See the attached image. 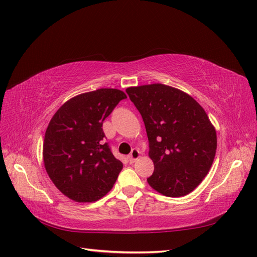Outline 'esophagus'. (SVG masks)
Returning a JSON list of instances; mask_svg holds the SVG:
<instances>
[{
    "instance_id": "34e87169",
    "label": "esophagus",
    "mask_w": 257,
    "mask_h": 257,
    "mask_svg": "<svg viewBox=\"0 0 257 257\" xmlns=\"http://www.w3.org/2000/svg\"><path fill=\"white\" fill-rule=\"evenodd\" d=\"M139 157H140V152H139V150H138V149H136V148H134V149L132 150V152H130V155L128 156V159H129V161H130V162H135L136 160L138 159Z\"/></svg>"
}]
</instances>
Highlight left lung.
Segmentation results:
<instances>
[{
	"label": "left lung",
	"instance_id": "1",
	"mask_svg": "<svg viewBox=\"0 0 257 257\" xmlns=\"http://www.w3.org/2000/svg\"><path fill=\"white\" fill-rule=\"evenodd\" d=\"M125 92L148 136L155 171L147 181L170 198L192 192L216 152V133L204 109L185 92L162 84L130 87Z\"/></svg>",
	"mask_w": 257,
	"mask_h": 257
}]
</instances>
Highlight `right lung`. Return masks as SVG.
<instances>
[{
  "mask_svg": "<svg viewBox=\"0 0 257 257\" xmlns=\"http://www.w3.org/2000/svg\"><path fill=\"white\" fill-rule=\"evenodd\" d=\"M124 98L121 90L100 88L72 98L53 116L43 158L53 183L69 199L97 201L116 182L122 163L105 141L102 122Z\"/></svg>",
  "mask_w": 257,
  "mask_h": 257,
  "instance_id": "obj_1",
  "label": "right lung"
}]
</instances>
